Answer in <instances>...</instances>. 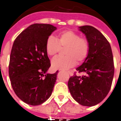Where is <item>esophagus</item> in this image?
Segmentation results:
<instances>
[{
    "label": "esophagus",
    "mask_w": 121,
    "mask_h": 121,
    "mask_svg": "<svg viewBox=\"0 0 121 121\" xmlns=\"http://www.w3.org/2000/svg\"><path fill=\"white\" fill-rule=\"evenodd\" d=\"M68 73H70V75H72V73H71V72H70V71H68Z\"/></svg>",
    "instance_id": "1"
}]
</instances>
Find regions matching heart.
<instances>
[{
  "mask_svg": "<svg viewBox=\"0 0 121 121\" xmlns=\"http://www.w3.org/2000/svg\"><path fill=\"white\" fill-rule=\"evenodd\" d=\"M65 56H56L51 60V66L54 70H66L74 66L78 62L86 59L90 51V44L87 39L72 30L60 32L55 38L50 36L45 42V51L49 56L56 54L60 48H64Z\"/></svg>",
  "mask_w": 121,
  "mask_h": 121,
  "instance_id": "1",
  "label": "heart"
}]
</instances>
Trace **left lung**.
Wrapping results in <instances>:
<instances>
[{
  "label": "left lung",
  "mask_w": 121,
  "mask_h": 121,
  "mask_svg": "<svg viewBox=\"0 0 121 121\" xmlns=\"http://www.w3.org/2000/svg\"><path fill=\"white\" fill-rule=\"evenodd\" d=\"M90 44L89 55L76 68L83 76H72L68 83L71 95L79 104L93 106L101 102L111 89L114 76L111 45L98 30L89 25L79 27Z\"/></svg>",
  "instance_id": "1"
}]
</instances>
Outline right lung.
Wrapping results in <instances>:
<instances>
[{
    "mask_svg": "<svg viewBox=\"0 0 121 121\" xmlns=\"http://www.w3.org/2000/svg\"><path fill=\"white\" fill-rule=\"evenodd\" d=\"M56 29L49 24H33L13 44L9 63L11 85L15 95L29 105L42 104L53 92L58 71L47 73L51 64L45 42Z\"/></svg>",
    "mask_w": 121,
    "mask_h": 121,
    "instance_id": "right-lung-1",
    "label": "right lung"
}]
</instances>
